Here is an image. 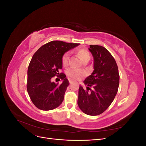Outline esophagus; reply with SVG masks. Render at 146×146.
<instances>
[{
  "label": "esophagus",
  "instance_id": "obj_1",
  "mask_svg": "<svg viewBox=\"0 0 146 146\" xmlns=\"http://www.w3.org/2000/svg\"><path fill=\"white\" fill-rule=\"evenodd\" d=\"M69 82L70 83H72V82H73V80H72V79H71V78H69Z\"/></svg>",
  "mask_w": 146,
  "mask_h": 146
}]
</instances>
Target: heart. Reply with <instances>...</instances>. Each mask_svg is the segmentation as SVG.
Listing matches in <instances>:
<instances>
[{"mask_svg":"<svg viewBox=\"0 0 146 146\" xmlns=\"http://www.w3.org/2000/svg\"><path fill=\"white\" fill-rule=\"evenodd\" d=\"M77 54L78 56H80V59L83 61H85L86 60H90V52H88L85 48H80L77 50ZM69 56H70V52H67L64 53L63 55L62 58H61V63L63 66H67L69 61ZM67 75L74 79H79L81 78L82 76L85 75V72L82 70L77 69L76 68H70L69 69L67 72Z\"/></svg>","mask_w":146,"mask_h":146,"instance_id":"b5f03b06","label":"heart"}]
</instances>
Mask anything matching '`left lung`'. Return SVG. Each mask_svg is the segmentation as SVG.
Masks as SVG:
<instances>
[{"label": "left lung", "instance_id": "1", "mask_svg": "<svg viewBox=\"0 0 146 146\" xmlns=\"http://www.w3.org/2000/svg\"><path fill=\"white\" fill-rule=\"evenodd\" d=\"M89 50L94 57V70L84 80L86 90L79 87L77 103L84 113L97 116L113 102L118 90L119 74L116 61L107 48L90 45Z\"/></svg>", "mask_w": 146, "mask_h": 146}]
</instances>
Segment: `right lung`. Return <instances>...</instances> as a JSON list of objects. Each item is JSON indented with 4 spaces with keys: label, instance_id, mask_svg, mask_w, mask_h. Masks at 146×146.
I'll use <instances>...</instances> for the list:
<instances>
[{
    "label": "right lung",
    "instance_id": "1",
    "mask_svg": "<svg viewBox=\"0 0 146 146\" xmlns=\"http://www.w3.org/2000/svg\"><path fill=\"white\" fill-rule=\"evenodd\" d=\"M77 43L52 41L35 53L27 70V89L33 104L41 110H54L61 104L69 85L62 69L61 58L65 52L78 46ZM56 76L64 80L61 84L51 82Z\"/></svg>",
    "mask_w": 146,
    "mask_h": 146
}]
</instances>
